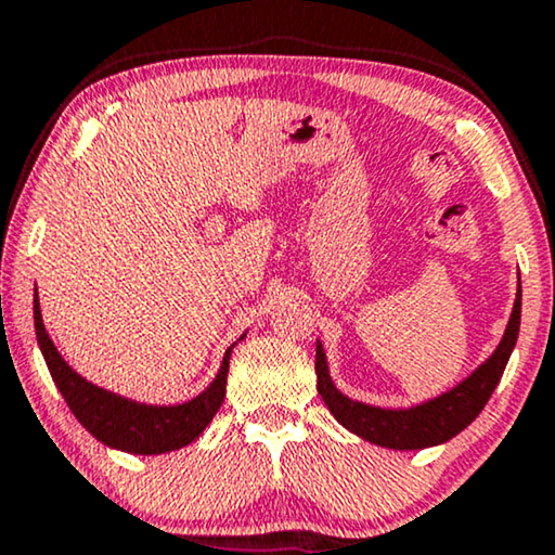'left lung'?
<instances>
[{
	"instance_id": "left-lung-1",
	"label": "left lung",
	"mask_w": 555,
	"mask_h": 555,
	"mask_svg": "<svg viewBox=\"0 0 555 555\" xmlns=\"http://www.w3.org/2000/svg\"><path fill=\"white\" fill-rule=\"evenodd\" d=\"M518 332L520 289L513 314H509L505 337H502L498 350L492 352V358L479 365L467 380H462L460 386L449 390V393L434 398L428 403L413 405V409H375V405L350 401V398L339 393L330 380L322 345H317V390H320L322 401L327 403L332 416L339 424L365 441H373V444L388 449H424L444 444V441L456 437L462 428H467L479 416V411L485 409V403L490 401L492 390L498 388L502 373H505L509 352L518 343Z\"/></svg>"
}]
</instances>
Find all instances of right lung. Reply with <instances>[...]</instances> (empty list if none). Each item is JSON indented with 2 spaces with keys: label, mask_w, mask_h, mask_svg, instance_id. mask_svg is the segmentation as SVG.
<instances>
[{
  "label": "right lung",
  "mask_w": 555,
  "mask_h": 555,
  "mask_svg": "<svg viewBox=\"0 0 555 555\" xmlns=\"http://www.w3.org/2000/svg\"><path fill=\"white\" fill-rule=\"evenodd\" d=\"M35 335L53 375L57 390L80 424L93 434L101 444L124 449L131 454H165L188 447L205 431L225 398V378L231 350L228 347L223 365L208 390L180 405H144L103 390L73 371L57 354L53 339L48 337L40 317V301L35 292Z\"/></svg>",
  "instance_id": "add662e5"
}]
</instances>
